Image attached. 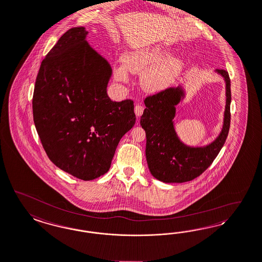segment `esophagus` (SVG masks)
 Listing matches in <instances>:
<instances>
[{"mask_svg": "<svg viewBox=\"0 0 262 262\" xmlns=\"http://www.w3.org/2000/svg\"><path fill=\"white\" fill-rule=\"evenodd\" d=\"M143 111H144V107L142 105H139V104L136 105L135 112H136V117H140L143 114Z\"/></svg>", "mask_w": 262, "mask_h": 262, "instance_id": "obj_1", "label": "esophagus"}]
</instances>
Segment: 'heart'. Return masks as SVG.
Instances as JSON below:
<instances>
[{
    "mask_svg": "<svg viewBox=\"0 0 262 262\" xmlns=\"http://www.w3.org/2000/svg\"><path fill=\"white\" fill-rule=\"evenodd\" d=\"M185 63L179 57H170L166 47L158 46L134 51L124 58V66L114 69L117 81L126 83L128 73L142 75V83L148 90L160 92L169 88L184 71Z\"/></svg>",
    "mask_w": 262,
    "mask_h": 262,
    "instance_id": "b5f03b06",
    "label": "heart"
}]
</instances>
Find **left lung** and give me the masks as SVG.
<instances>
[{"mask_svg":"<svg viewBox=\"0 0 262 262\" xmlns=\"http://www.w3.org/2000/svg\"><path fill=\"white\" fill-rule=\"evenodd\" d=\"M215 72L226 82V108L222 130L209 144H185L176 133L173 121L176 105L186 96L182 85L145 99L146 108L140 119V125L146 133L145 153L148 167L157 180L163 183L193 180L211 165L225 144L230 126V79L225 70Z\"/></svg>","mask_w":262,"mask_h":262,"instance_id":"1","label":"left lung"}]
</instances>
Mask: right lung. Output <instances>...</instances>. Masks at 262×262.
I'll return each mask as SVG.
<instances>
[{
  "instance_id": "add662e5",
  "label": "right lung",
  "mask_w": 262,
  "mask_h": 262,
  "mask_svg": "<svg viewBox=\"0 0 262 262\" xmlns=\"http://www.w3.org/2000/svg\"><path fill=\"white\" fill-rule=\"evenodd\" d=\"M84 27L70 29L41 62L33 96L37 135L49 160L84 181L108 171L120 139L136 123L130 99L112 101L108 62Z\"/></svg>"
}]
</instances>
